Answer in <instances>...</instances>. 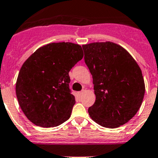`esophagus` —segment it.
I'll list each match as a JSON object with an SVG mask.
<instances>
[{"label": "esophagus", "instance_id": "34e87169", "mask_svg": "<svg viewBox=\"0 0 158 158\" xmlns=\"http://www.w3.org/2000/svg\"><path fill=\"white\" fill-rule=\"evenodd\" d=\"M84 92H85V90H81V91L78 92V95H79L80 97H81V96H82L83 94H84Z\"/></svg>", "mask_w": 158, "mask_h": 158}]
</instances>
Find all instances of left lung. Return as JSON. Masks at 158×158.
<instances>
[{"label":"left lung","mask_w":158,"mask_h":158,"mask_svg":"<svg viewBox=\"0 0 158 158\" xmlns=\"http://www.w3.org/2000/svg\"><path fill=\"white\" fill-rule=\"evenodd\" d=\"M82 48L96 95L89 115L104 127L126 124L138 111L144 96L140 67L123 47L113 42H94Z\"/></svg>","instance_id":"8db88e82"}]
</instances>
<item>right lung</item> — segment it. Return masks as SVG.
<instances>
[{
    "label": "right lung",
    "instance_id": "1",
    "mask_svg": "<svg viewBox=\"0 0 158 158\" xmlns=\"http://www.w3.org/2000/svg\"><path fill=\"white\" fill-rule=\"evenodd\" d=\"M84 57L81 46L71 42L40 47L18 74L16 95L29 121L42 127H57L70 118L75 98L69 88V71Z\"/></svg>",
    "mask_w": 158,
    "mask_h": 158
}]
</instances>
